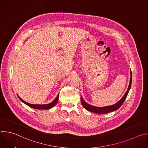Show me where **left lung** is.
Wrapping results in <instances>:
<instances>
[{
    "instance_id": "left-lung-1",
    "label": "left lung",
    "mask_w": 148,
    "mask_h": 148,
    "mask_svg": "<svg viewBox=\"0 0 148 148\" xmlns=\"http://www.w3.org/2000/svg\"><path fill=\"white\" fill-rule=\"evenodd\" d=\"M131 84H132V71L131 70V78H130V85L128 88V90H127V91H126V92L125 94V95H123V97L117 103H116L114 105H111V106L105 107H96L92 106V105H91L86 103L83 99L82 96H81V101L82 105L83 106V107L85 108L87 110L92 112H94V113H96V114H104L109 113L110 112L117 110L118 108H119L121 107V105L123 104L126 97H127L129 91L131 87Z\"/></svg>"
}]
</instances>
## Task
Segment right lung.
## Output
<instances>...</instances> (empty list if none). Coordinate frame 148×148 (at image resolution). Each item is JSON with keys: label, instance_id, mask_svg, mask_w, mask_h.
Returning a JSON list of instances; mask_svg holds the SVG:
<instances>
[{"label": "right lung", "instance_id": "right-lung-1", "mask_svg": "<svg viewBox=\"0 0 148 148\" xmlns=\"http://www.w3.org/2000/svg\"><path fill=\"white\" fill-rule=\"evenodd\" d=\"M58 96H59V94H58L57 98L51 103H49V104H45V105H34V104H31V103H27L26 101H23L22 99H21L18 96V97L20 99V101H22L23 103H25V104L28 105L29 107H31L32 108L37 109V110H49V109H50L52 107H53L54 105H56L57 104V103L58 102Z\"/></svg>", "mask_w": 148, "mask_h": 148}]
</instances>
